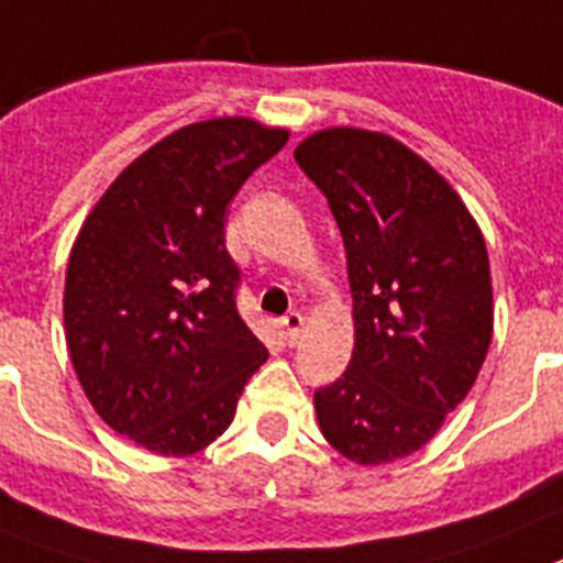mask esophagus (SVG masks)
<instances>
[{
  "instance_id": "obj_1",
  "label": "esophagus",
  "mask_w": 563,
  "mask_h": 563,
  "mask_svg": "<svg viewBox=\"0 0 563 563\" xmlns=\"http://www.w3.org/2000/svg\"><path fill=\"white\" fill-rule=\"evenodd\" d=\"M301 324H305V316H301L299 310H290V313H287L285 319H282V328H285L287 342H296V339H299Z\"/></svg>"
}]
</instances>
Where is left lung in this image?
<instances>
[{"label":"left lung","instance_id":"obj_1","mask_svg":"<svg viewBox=\"0 0 563 563\" xmlns=\"http://www.w3.org/2000/svg\"><path fill=\"white\" fill-rule=\"evenodd\" d=\"M296 164L336 218L354 296V356L316 388V417L347 460L391 463L438 434L486 360V244L457 192L388 134L324 129Z\"/></svg>","mask_w":563,"mask_h":563}]
</instances>
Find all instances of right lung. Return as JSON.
<instances>
[{"label":"right lung","instance_id":"obj_1","mask_svg":"<svg viewBox=\"0 0 563 563\" xmlns=\"http://www.w3.org/2000/svg\"><path fill=\"white\" fill-rule=\"evenodd\" d=\"M285 129L221 118L172 132L106 189L74 241L65 339L91 406L157 454L207 449L267 360L239 313L224 218Z\"/></svg>","mask_w":563,"mask_h":563}]
</instances>
